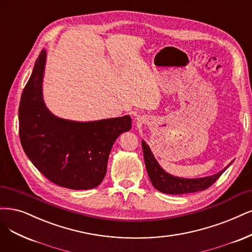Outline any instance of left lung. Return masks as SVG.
I'll list each match as a JSON object with an SVG mask.
<instances>
[{
  "mask_svg": "<svg viewBox=\"0 0 252 252\" xmlns=\"http://www.w3.org/2000/svg\"><path fill=\"white\" fill-rule=\"evenodd\" d=\"M142 147L147 173H148L152 185L156 189L164 194L180 195L204 190L207 188H210L223 174V172H225V170L233 162V160L230 161L229 164H227L222 171L211 176L200 178L177 177L169 174V173H167L159 166V163L154 158L150 147L147 145L144 140L142 141Z\"/></svg>",
  "mask_w": 252,
  "mask_h": 252,
  "instance_id": "1",
  "label": "left lung"
}]
</instances>
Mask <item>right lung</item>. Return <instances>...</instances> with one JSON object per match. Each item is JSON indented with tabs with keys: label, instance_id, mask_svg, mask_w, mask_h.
I'll return each mask as SVG.
<instances>
[{
	"label": "right lung",
	"instance_id": "obj_1",
	"mask_svg": "<svg viewBox=\"0 0 252 252\" xmlns=\"http://www.w3.org/2000/svg\"><path fill=\"white\" fill-rule=\"evenodd\" d=\"M46 62L47 51L41 50L21 97L22 147L31 162L53 184L71 189L96 188L105 177L116 140L131 128V118L78 122L56 117L42 97Z\"/></svg>",
	"mask_w": 252,
	"mask_h": 252
}]
</instances>
